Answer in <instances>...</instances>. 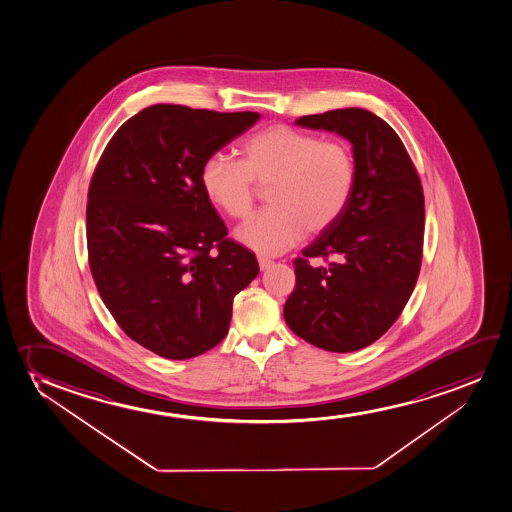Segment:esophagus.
<instances>
[{
  "instance_id": "1",
  "label": "esophagus",
  "mask_w": 512,
  "mask_h": 512,
  "mask_svg": "<svg viewBox=\"0 0 512 512\" xmlns=\"http://www.w3.org/2000/svg\"><path fill=\"white\" fill-rule=\"evenodd\" d=\"M273 266H274L273 260L264 259V257H260V259H259L260 271H267V269H269V267H273Z\"/></svg>"
}]
</instances>
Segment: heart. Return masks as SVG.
Here are the masks:
<instances>
[{
  "mask_svg": "<svg viewBox=\"0 0 512 512\" xmlns=\"http://www.w3.org/2000/svg\"><path fill=\"white\" fill-rule=\"evenodd\" d=\"M200 182L208 203L236 220L252 212L255 186H269V208L239 227L236 239L253 252L278 255L306 231L323 233L346 213L356 187V161L342 140L274 125L243 142L241 161L210 154Z\"/></svg>",
  "mask_w": 512,
  "mask_h": 512,
  "instance_id": "heart-1",
  "label": "heart"
}]
</instances>
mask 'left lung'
<instances>
[{
	"instance_id": "obj_1",
	"label": "left lung",
	"mask_w": 512,
	"mask_h": 512,
	"mask_svg": "<svg viewBox=\"0 0 512 512\" xmlns=\"http://www.w3.org/2000/svg\"><path fill=\"white\" fill-rule=\"evenodd\" d=\"M295 125L352 144L356 187L346 213L295 259L297 285L283 316L295 335L330 352L380 339L405 309L422 262L424 193L403 142L382 118L349 107ZM314 256L328 267H311Z\"/></svg>"
}]
</instances>
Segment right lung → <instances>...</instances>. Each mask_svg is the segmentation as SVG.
<instances>
[{
    "label": "right lung",
    "mask_w": 512,
    "mask_h": 512,
    "mask_svg": "<svg viewBox=\"0 0 512 512\" xmlns=\"http://www.w3.org/2000/svg\"><path fill=\"white\" fill-rule=\"evenodd\" d=\"M260 114L175 104L146 107L109 140L87 205L88 260L109 312L130 339L166 359H189L229 330L233 300L259 274L205 194L210 154ZM217 247L219 254L209 250Z\"/></svg>",
    "instance_id": "1"
}]
</instances>
